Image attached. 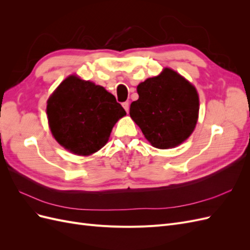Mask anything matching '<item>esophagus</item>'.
Wrapping results in <instances>:
<instances>
[{"mask_svg": "<svg viewBox=\"0 0 250 250\" xmlns=\"http://www.w3.org/2000/svg\"><path fill=\"white\" fill-rule=\"evenodd\" d=\"M122 106H123L124 109L126 110V112L129 111V103H128V102H124V103L122 104Z\"/></svg>", "mask_w": 250, "mask_h": 250, "instance_id": "esophagus-1", "label": "esophagus"}]
</instances>
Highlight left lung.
Instances as JSON below:
<instances>
[{
  "label": "left lung",
  "instance_id": "1",
  "mask_svg": "<svg viewBox=\"0 0 250 250\" xmlns=\"http://www.w3.org/2000/svg\"><path fill=\"white\" fill-rule=\"evenodd\" d=\"M139 99L130 105V117L158 149L174 148L193 132L198 120L197 90L181 75L166 67L158 76L138 85Z\"/></svg>",
  "mask_w": 250,
  "mask_h": 250
}]
</instances>
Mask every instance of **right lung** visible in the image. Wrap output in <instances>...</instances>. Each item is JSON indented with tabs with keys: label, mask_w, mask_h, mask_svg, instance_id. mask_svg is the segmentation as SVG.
<instances>
[{
	"label": "right lung",
	"mask_w": 250,
	"mask_h": 250,
	"mask_svg": "<svg viewBox=\"0 0 250 250\" xmlns=\"http://www.w3.org/2000/svg\"><path fill=\"white\" fill-rule=\"evenodd\" d=\"M47 115L60 145L77 155H90L107 143L126 111L103 86L72 75L49 98Z\"/></svg>",
	"instance_id": "add662e5"
}]
</instances>
